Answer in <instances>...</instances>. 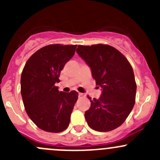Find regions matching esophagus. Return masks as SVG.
Segmentation results:
<instances>
[{
  "label": "esophagus",
  "mask_w": 160,
  "mask_h": 160,
  "mask_svg": "<svg viewBox=\"0 0 160 160\" xmlns=\"http://www.w3.org/2000/svg\"><path fill=\"white\" fill-rule=\"evenodd\" d=\"M85 96V94L84 93H79V97H80V98H83V97Z\"/></svg>",
  "instance_id": "obj_1"
}]
</instances>
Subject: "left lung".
Returning a JSON list of instances; mask_svg holds the SVG:
<instances>
[{
    "label": "left lung",
    "mask_w": 160,
    "mask_h": 160,
    "mask_svg": "<svg viewBox=\"0 0 160 160\" xmlns=\"http://www.w3.org/2000/svg\"><path fill=\"white\" fill-rule=\"evenodd\" d=\"M77 52L90 67L96 84L102 88L99 99L88 97L90 108L84 114L88 125L98 132L115 129L126 120L135 102L136 83L132 66L109 45L78 46Z\"/></svg>",
    "instance_id": "1"
}]
</instances>
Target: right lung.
Here are the masks:
<instances>
[{
	"label": "right lung",
	"mask_w": 160,
	"mask_h": 160,
	"mask_svg": "<svg viewBox=\"0 0 160 160\" xmlns=\"http://www.w3.org/2000/svg\"><path fill=\"white\" fill-rule=\"evenodd\" d=\"M77 45L44 46L28 59L21 77V93L31 120L42 130L60 132L67 129L78 93L59 92L61 70L75 53Z\"/></svg>",
	"instance_id": "1"
}]
</instances>
